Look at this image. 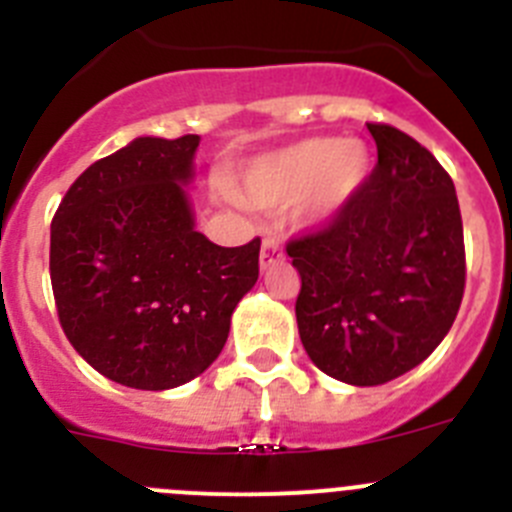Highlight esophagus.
I'll return each mask as SVG.
<instances>
[{"mask_svg":"<svg viewBox=\"0 0 512 512\" xmlns=\"http://www.w3.org/2000/svg\"><path fill=\"white\" fill-rule=\"evenodd\" d=\"M282 259L284 251L277 238H264V246H261V269H269V266H274Z\"/></svg>","mask_w":512,"mask_h":512,"instance_id":"esophagus-1","label":"esophagus"}]
</instances>
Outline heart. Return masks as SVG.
Listing matches in <instances>:
<instances>
[{
  "label": "heart",
  "instance_id": "obj_1",
  "mask_svg": "<svg viewBox=\"0 0 512 512\" xmlns=\"http://www.w3.org/2000/svg\"><path fill=\"white\" fill-rule=\"evenodd\" d=\"M372 169L361 140L307 138L253 161L243 194L256 207H279L300 200L307 220H328L346 205Z\"/></svg>",
  "mask_w": 512,
  "mask_h": 512
}]
</instances>
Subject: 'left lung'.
I'll use <instances>...</instances> for the list:
<instances>
[{
  "mask_svg": "<svg viewBox=\"0 0 512 512\" xmlns=\"http://www.w3.org/2000/svg\"><path fill=\"white\" fill-rule=\"evenodd\" d=\"M377 166L318 230L287 243L302 346L328 377L374 387L433 354L454 325L464 228L449 171L408 133L366 122Z\"/></svg>",
  "mask_w": 512,
  "mask_h": 512,
  "instance_id": "left-lung-1",
  "label": "left lung"
}]
</instances>
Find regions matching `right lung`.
Masks as SVG:
<instances>
[{
	"label": "right lung",
	"mask_w": 512,
	"mask_h": 512,
	"mask_svg": "<svg viewBox=\"0 0 512 512\" xmlns=\"http://www.w3.org/2000/svg\"><path fill=\"white\" fill-rule=\"evenodd\" d=\"M200 135L135 138L94 161L51 223L61 328L99 374L135 390L200 377L259 279L261 238L223 248L194 230L182 184Z\"/></svg>",
	"instance_id": "add662e5"
}]
</instances>
